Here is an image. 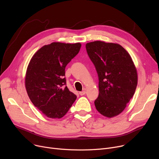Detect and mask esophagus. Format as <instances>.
I'll use <instances>...</instances> for the list:
<instances>
[{"mask_svg":"<svg viewBox=\"0 0 159 159\" xmlns=\"http://www.w3.org/2000/svg\"><path fill=\"white\" fill-rule=\"evenodd\" d=\"M79 94L80 95H84L86 94V91H82L80 92H79Z\"/></svg>","mask_w":159,"mask_h":159,"instance_id":"1","label":"esophagus"}]
</instances>
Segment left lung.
Instances as JSON below:
<instances>
[{"label": "left lung", "instance_id": "obj_1", "mask_svg": "<svg viewBox=\"0 0 159 159\" xmlns=\"http://www.w3.org/2000/svg\"><path fill=\"white\" fill-rule=\"evenodd\" d=\"M98 78L97 110L111 118L120 114L135 93L137 73L131 57L118 44L94 41L86 45Z\"/></svg>", "mask_w": 159, "mask_h": 159}]
</instances>
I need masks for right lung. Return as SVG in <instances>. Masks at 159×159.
I'll list each match as a JSON object with an SVG mask.
<instances>
[{
	"instance_id": "obj_1",
	"label": "right lung",
	"mask_w": 159,
	"mask_h": 159,
	"mask_svg": "<svg viewBox=\"0 0 159 159\" xmlns=\"http://www.w3.org/2000/svg\"><path fill=\"white\" fill-rule=\"evenodd\" d=\"M80 47V43H53L39 49L29 63L25 79L28 95L49 118H62L77 98L66 86L64 76L66 66Z\"/></svg>"
}]
</instances>
